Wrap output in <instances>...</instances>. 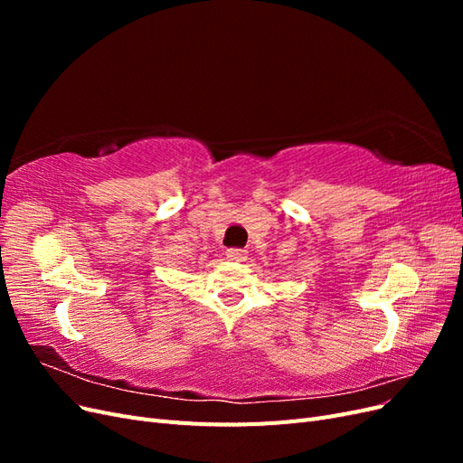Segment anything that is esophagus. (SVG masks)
<instances>
[{"mask_svg":"<svg viewBox=\"0 0 463 463\" xmlns=\"http://www.w3.org/2000/svg\"><path fill=\"white\" fill-rule=\"evenodd\" d=\"M226 257L230 260H237V262H243L247 259V250L245 249H228L226 250Z\"/></svg>","mask_w":463,"mask_h":463,"instance_id":"1","label":"esophagus"}]
</instances>
